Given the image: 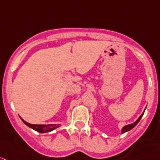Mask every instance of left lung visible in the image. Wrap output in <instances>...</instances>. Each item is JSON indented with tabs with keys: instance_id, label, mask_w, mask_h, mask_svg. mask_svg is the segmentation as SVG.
<instances>
[{
	"instance_id": "left-lung-1",
	"label": "left lung",
	"mask_w": 160,
	"mask_h": 160,
	"mask_svg": "<svg viewBox=\"0 0 160 160\" xmlns=\"http://www.w3.org/2000/svg\"><path fill=\"white\" fill-rule=\"evenodd\" d=\"M143 114H144V112H143L142 113L141 116L139 117V118H138V119L136 120V121L135 122L132 123V124H129V125H126V126H125L124 127H123L122 129V130H121L122 133H125V132H128V131H129V130H131L132 129H133V128H134L135 126H136V125H137L138 123H139V122L140 121V119L142 118V117Z\"/></svg>"
}]
</instances>
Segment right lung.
<instances>
[{
	"label": "right lung",
	"instance_id": "obj_1",
	"mask_svg": "<svg viewBox=\"0 0 160 160\" xmlns=\"http://www.w3.org/2000/svg\"><path fill=\"white\" fill-rule=\"evenodd\" d=\"M21 118V117H20ZM21 119L22 120L23 122L28 126V127L31 128L35 131L41 133H44V132H49L52 131V130L57 129L60 126V125L57 124H48V125H34V124H31V123L27 122L24 121L22 118H21Z\"/></svg>",
	"mask_w": 160,
	"mask_h": 160
}]
</instances>
